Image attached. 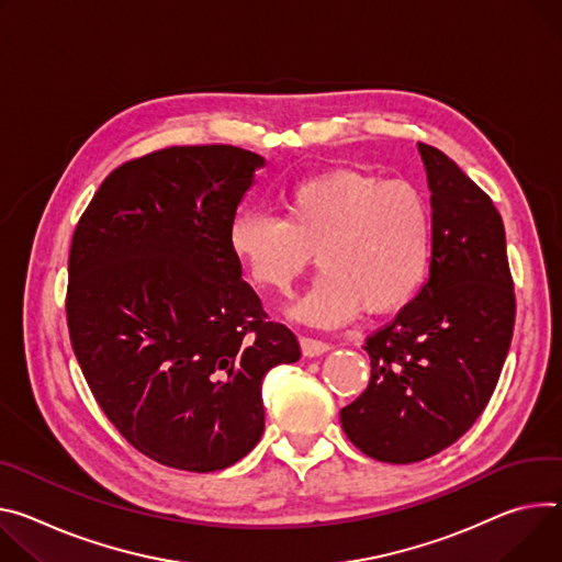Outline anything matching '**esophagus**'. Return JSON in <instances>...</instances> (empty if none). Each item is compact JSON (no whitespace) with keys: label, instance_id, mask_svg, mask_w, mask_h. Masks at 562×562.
<instances>
[{"label":"esophagus","instance_id":"34e87169","mask_svg":"<svg viewBox=\"0 0 562 562\" xmlns=\"http://www.w3.org/2000/svg\"><path fill=\"white\" fill-rule=\"evenodd\" d=\"M300 347H302V353H304V356H321V353H325V351L331 349L329 342L318 340V338H312V336H302V338H300Z\"/></svg>","mask_w":562,"mask_h":562}]
</instances>
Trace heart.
Returning <instances> with one entry per match:
<instances>
[{
	"instance_id": "1",
	"label": "heart",
	"mask_w": 562,
	"mask_h": 562,
	"mask_svg": "<svg viewBox=\"0 0 562 562\" xmlns=\"http://www.w3.org/2000/svg\"><path fill=\"white\" fill-rule=\"evenodd\" d=\"M231 250L250 282L271 293H286L316 252L321 278L295 316L338 325L359 310L383 316L415 300L430 269L432 213L411 183L331 170L289 186L280 215H239Z\"/></svg>"
}]
</instances>
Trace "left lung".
Masks as SVG:
<instances>
[{
  "instance_id": "1",
  "label": "left lung",
  "mask_w": 562,
  "mask_h": 562,
  "mask_svg": "<svg viewBox=\"0 0 562 562\" xmlns=\"http://www.w3.org/2000/svg\"><path fill=\"white\" fill-rule=\"evenodd\" d=\"M432 203L430 278L366 338L372 376L340 411L368 457L413 464L462 437L486 407L516 323L502 215L441 149L419 143Z\"/></svg>"
}]
</instances>
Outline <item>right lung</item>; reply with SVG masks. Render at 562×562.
Listing matches in <instances>:
<instances>
[{
	"mask_svg": "<svg viewBox=\"0 0 562 562\" xmlns=\"http://www.w3.org/2000/svg\"><path fill=\"white\" fill-rule=\"evenodd\" d=\"M260 166L233 145L149 151L110 172L74 231L67 325L85 381L114 428L170 469L239 462L265 432V374L300 359L231 250Z\"/></svg>",
	"mask_w": 562,
	"mask_h": 562,
	"instance_id": "right-lung-1",
	"label": "right lung"
}]
</instances>
